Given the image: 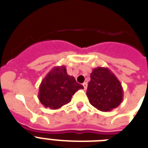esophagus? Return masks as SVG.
<instances>
[{
  "instance_id": "esophagus-1",
  "label": "esophagus",
  "mask_w": 148,
  "mask_h": 148,
  "mask_svg": "<svg viewBox=\"0 0 148 148\" xmlns=\"http://www.w3.org/2000/svg\"><path fill=\"white\" fill-rule=\"evenodd\" d=\"M83 86L84 88V90H87V88H88V84L86 83V82H84V83L83 84Z\"/></svg>"
}]
</instances>
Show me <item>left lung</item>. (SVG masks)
<instances>
[{
	"mask_svg": "<svg viewBox=\"0 0 148 148\" xmlns=\"http://www.w3.org/2000/svg\"><path fill=\"white\" fill-rule=\"evenodd\" d=\"M123 93L121 84L109 68L97 67L93 69L87 90L91 105L101 111H110L121 104Z\"/></svg>",
	"mask_w": 148,
	"mask_h": 148,
	"instance_id": "left-lung-1",
	"label": "left lung"
}]
</instances>
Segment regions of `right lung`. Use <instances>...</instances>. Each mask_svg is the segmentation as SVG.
<instances>
[{
  "instance_id": "obj_1",
  "label": "right lung",
  "mask_w": 148,
  "mask_h": 148,
  "mask_svg": "<svg viewBox=\"0 0 148 148\" xmlns=\"http://www.w3.org/2000/svg\"><path fill=\"white\" fill-rule=\"evenodd\" d=\"M84 87L67 73L64 65L54 67L43 79L39 88L38 99L45 108H60L71 101L72 96Z\"/></svg>"
}]
</instances>
